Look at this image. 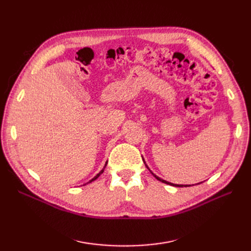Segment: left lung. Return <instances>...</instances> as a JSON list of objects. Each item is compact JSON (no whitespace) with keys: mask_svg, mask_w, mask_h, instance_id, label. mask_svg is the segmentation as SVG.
<instances>
[{"mask_svg":"<svg viewBox=\"0 0 251 251\" xmlns=\"http://www.w3.org/2000/svg\"><path fill=\"white\" fill-rule=\"evenodd\" d=\"M142 160H143V162H144V164H146V166H147V168L149 169V166L147 165V163H146V161H144V159L142 158ZM149 171L151 173V171L149 169ZM151 174H153V176L157 179V180H159V181H161V182H163V183H165V184H169V185H172V186H176V187H183V186H191V185H183V184H174V183H171V182H168V181H165V180H163V179H161V178H159L158 176H156V175L154 174V173H151ZM200 183H202V182H200ZM200 183H198V184H200ZM194 185V184H193Z\"/></svg>","mask_w":251,"mask_h":251,"instance_id":"8db88e82","label":"left lung"}]
</instances>
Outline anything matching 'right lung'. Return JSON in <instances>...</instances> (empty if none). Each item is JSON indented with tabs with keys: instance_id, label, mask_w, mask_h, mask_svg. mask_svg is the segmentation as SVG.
I'll list each match as a JSON object with an SVG mask.
<instances>
[{
	"instance_id": "right-lung-1",
	"label": "right lung",
	"mask_w": 251,
	"mask_h": 251,
	"mask_svg": "<svg viewBox=\"0 0 251 251\" xmlns=\"http://www.w3.org/2000/svg\"><path fill=\"white\" fill-rule=\"evenodd\" d=\"M107 163H108V161H107V162H105V164H104V166H103V169H102V170H101V171H100V173H98V174L96 175V176H95L94 178H92V179H91V180H90L89 182H87V183H91V182H92V181H94V180H96V179H97L98 177H100V175H101V174L103 173V171H104V169H105V166H107ZM87 183H86V184H87ZM86 184H83V185H86Z\"/></svg>"
}]
</instances>
